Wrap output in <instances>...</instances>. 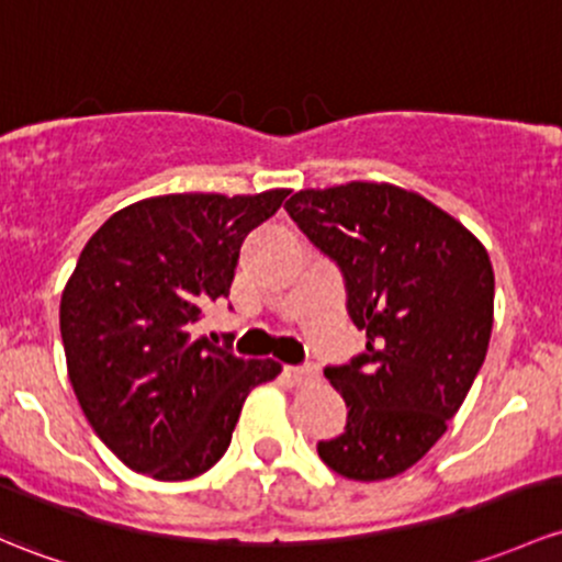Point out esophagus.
Wrapping results in <instances>:
<instances>
[{"instance_id":"34e87169","label":"esophagus","mask_w":562,"mask_h":562,"mask_svg":"<svg viewBox=\"0 0 562 562\" xmlns=\"http://www.w3.org/2000/svg\"><path fill=\"white\" fill-rule=\"evenodd\" d=\"M282 376H285L291 385H310V382L317 380V371L312 369V366H285V371H282Z\"/></svg>"}]
</instances>
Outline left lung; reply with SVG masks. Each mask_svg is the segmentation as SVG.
<instances>
[{"mask_svg": "<svg viewBox=\"0 0 562 562\" xmlns=\"http://www.w3.org/2000/svg\"><path fill=\"white\" fill-rule=\"evenodd\" d=\"M288 215L345 274L366 352L328 366L347 425L317 454L336 474L380 482L445 436L487 356L495 277L469 228L390 182L306 188Z\"/></svg>", "mask_w": 562, "mask_h": 562, "instance_id": "8db88e82", "label": "left lung"}]
</instances>
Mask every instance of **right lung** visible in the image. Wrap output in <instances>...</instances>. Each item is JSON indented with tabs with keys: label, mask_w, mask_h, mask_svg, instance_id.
<instances>
[{
	"label": "right lung",
	"mask_w": 562,
	"mask_h": 562,
	"mask_svg": "<svg viewBox=\"0 0 562 562\" xmlns=\"http://www.w3.org/2000/svg\"><path fill=\"white\" fill-rule=\"evenodd\" d=\"M288 193L142 199L82 247L58 310L69 382L99 439L137 474H204L232 445L247 393L282 371L212 345L196 323L228 296L241 241Z\"/></svg>",
	"instance_id": "obj_1"
}]
</instances>
